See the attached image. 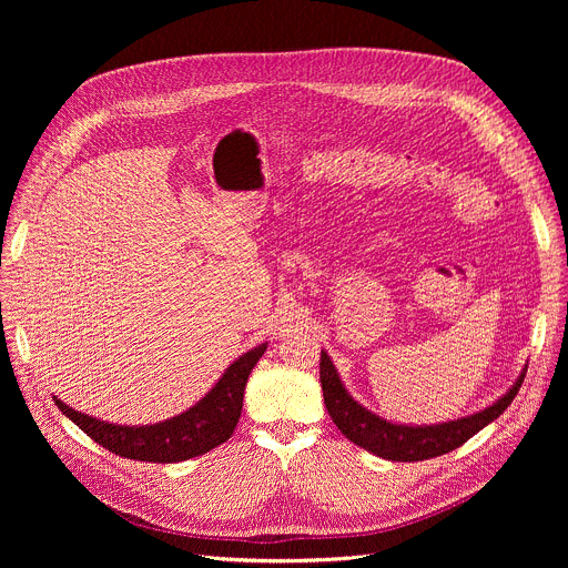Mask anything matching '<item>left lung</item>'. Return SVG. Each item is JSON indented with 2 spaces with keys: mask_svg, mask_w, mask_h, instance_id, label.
Instances as JSON below:
<instances>
[{
  "mask_svg": "<svg viewBox=\"0 0 568 568\" xmlns=\"http://www.w3.org/2000/svg\"><path fill=\"white\" fill-rule=\"evenodd\" d=\"M526 368L521 371L517 382L510 386V390L501 395L495 404H490V407H485L483 412L458 418V420L423 425V427L388 423L377 414L368 412L366 407H362V404L353 399L346 386L342 384L339 373L326 351H321L318 379L323 388V399H326V409L333 423L339 427V432L348 440H353L355 445L364 447L366 452L379 458L397 460V463H414V460L436 458L460 447L474 434H478L485 425L497 420L519 393L521 382L526 377Z\"/></svg>",
  "mask_w": 568,
  "mask_h": 568,
  "instance_id": "1",
  "label": "left lung"
}]
</instances>
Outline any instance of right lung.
Wrapping results in <instances>:
<instances>
[{"instance_id":"1","label":"right lung","mask_w":568,"mask_h":568,"mask_svg":"<svg viewBox=\"0 0 568 568\" xmlns=\"http://www.w3.org/2000/svg\"><path fill=\"white\" fill-rule=\"evenodd\" d=\"M265 351L267 344H261L237 357L195 407L156 425H114L78 414L55 395L53 402L73 425H78L94 443L103 445L116 456L145 463H180L193 456H202L231 438L240 420L242 397H245L250 373L265 355Z\"/></svg>"}]
</instances>
